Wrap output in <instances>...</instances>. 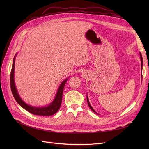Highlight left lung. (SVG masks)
<instances>
[{
    "instance_id": "left-lung-1",
    "label": "left lung",
    "mask_w": 149,
    "mask_h": 149,
    "mask_svg": "<svg viewBox=\"0 0 149 149\" xmlns=\"http://www.w3.org/2000/svg\"><path fill=\"white\" fill-rule=\"evenodd\" d=\"M139 55H140V59H141V73H142V67H143V59H142V55H141V53L140 52V53H139ZM141 80L142 81V74L141 73ZM86 98H87V102H88V106H89V108L90 109H91L94 113H96V114H97V112L94 111V109H93V108L92 107V106H91V104H90V103H89V99H88V95H87V96H86Z\"/></svg>"
}]
</instances>
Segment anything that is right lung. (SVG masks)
I'll list each match as a JSON object with an SVG mask.
<instances>
[{
	"mask_svg": "<svg viewBox=\"0 0 149 149\" xmlns=\"http://www.w3.org/2000/svg\"><path fill=\"white\" fill-rule=\"evenodd\" d=\"M17 55V53H16L14 58H13V63H12V68L11 73H10V88H11L12 94L13 97H14L15 101L21 107H23L24 109H25L26 111H27L28 112H30V113L33 114L38 115V116H47L55 114V113H56L60 108V106L61 104L63 89L67 80L68 79L69 77L64 79L61 83L57 90V92L56 93L55 98H54L53 101L51 103H49L48 105L45 106H42V107H36V106L29 105L27 103L24 102L23 100L20 97L15 86V80H14V72H15V61Z\"/></svg>",
	"mask_w": 149,
	"mask_h": 149,
	"instance_id": "obj_1",
	"label": "right lung"
}]
</instances>
